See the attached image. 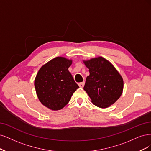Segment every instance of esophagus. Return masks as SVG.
I'll use <instances>...</instances> for the list:
<instances>
[{"label": "esophagus", "mask_w": 151, "mask_h": 151, "mask_svg": "<svg viewBox=\"0 0 151 151\" xmlns=\"http://www.w3.org/2000/svg\"><path fill=\"white\" fill-rule=\"evenodd\" d=\"M78 85H79V86L80 87V88H83V87L84 85H85V81H83V82L79 83Z\"/></svg>", "instance_id": "obj_1"}]
</instances>
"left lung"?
Returning a JSON list of instances; mask_svg holds the SVG:
<instances>
[{
	"instance_id": "8db88e82",
	"label": "left lung",
	"mask_w": 151,
	"mask_h": 151,
	"mask_svg": "<svg viewBox=\"0 0 151 151\" xmlns=\"http://www.w3.org/2000/svg\"><path fill=\"white\" fill-rule=\"evenodd\" d=\"M89 69L84 90L91 101L99 108L105 109L117 100L124 89V80L119 72L105 58L99 56L83 60Z\"/></svg>"
}]
</instances>
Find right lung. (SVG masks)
I'll return each mask as SVG.
<instances>
[{
  "mask_svg": "<svg viewBox=\"0 0 151 151\" xmlns=\"http://www.w3.org/2000/svg\"><path fill=\"white\" fill-rule=\"evenodd\" d=\"M72 60L58 56L46 63L38 71L35 86L39 100L52 110H59L70 100L79 88L68 68Z\"/></svg>",
  "mask_w": 151,
  "mask_h": 151,
  "instance_id": "add662e5",
  "label": "right lung"
}]
</instances>
